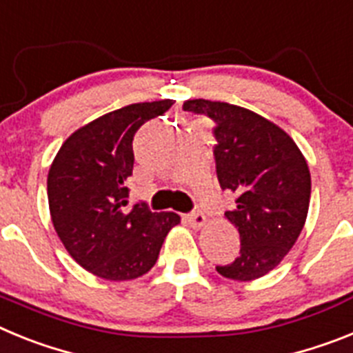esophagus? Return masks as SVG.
Instances as JSON below:
<instances>
[{
    "mask_svg": "<svg viewBox=\"0 0 353 353\" xmlns=\"http://www.w3.org/2000/svg\"><path fill=\"white\" fill-rule=\"evenodd\" d=\"M188 223L194 229H199V228H202L204 223H206V216H204V213H202V211L194 210L192 213H188Z\"/></svg>",
    "mask_w": 353,
    "mask_h": 353,
    "instance_id": "esophagus-1",
    "label": "esophagus"
}]
</instances>
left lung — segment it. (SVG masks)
I'll return each instance as SVG.
<instances>
[{"label":"left lung","mask_w":353,"mask_h":353,"mask_svg":"<svg viewBox=\"0 0 353 353\" xmlns=\"http://www.w3.org/2000/svg\"><path fill=\"white\" fill-rule=\"evenodd\" d=\"M183 110L213 121L216 177L236 195L225 216L240 231V256L216 272L232 281L263 277L304 228L311 199L304 156L290 134L250 110L206 99L186 101Z\"/></svg>","instance_id":"8db88e82"}]
</instances>
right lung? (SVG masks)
Here are the masks:
<instances>
[{"instance_id": "add662e5", "label": "right lung", "mask_w": 353, "mask_h": 353, "mask_svg": "<svg viewBox=\"0 0 353 353\" xmlns=\"http://www.w3.org/2000/svg\"><path fill=\"white\" fill-rule=\"evenodd\" d=\"M172 99L137 103L110 112L72 133L48 176L54 231L76 263L106 281H131L154 266L176 213H152L147 202L128 208L133 137L163 115Z\"/></svg>"}]
</instances>
